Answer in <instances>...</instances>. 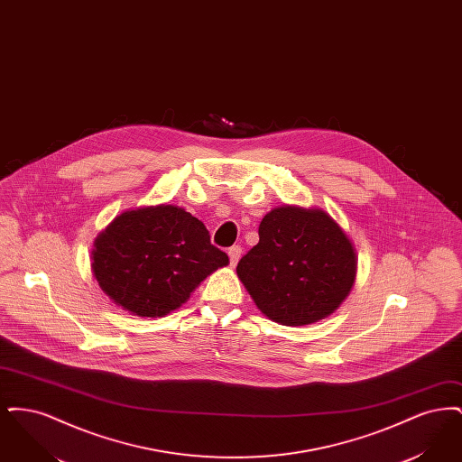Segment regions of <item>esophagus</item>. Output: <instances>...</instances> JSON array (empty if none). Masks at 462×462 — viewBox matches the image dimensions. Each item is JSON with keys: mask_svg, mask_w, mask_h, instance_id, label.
<instances>
[{"mask_svg": "<svg viewBox=\"0 0 462 462\" xmlns=\"http://www.w3.org/2000/svg\"><path fill=\"white\" fill-rule=\"evenodd\" d=\"M241 245H232V247L228 249V258H230V264H232V266H236V264H237L239 258H241Z\"/></svg>", "mask_w": 462, "mask_h": 462, "instance_id": "esophagus-1", "label": "esophagus"}]
</instances>
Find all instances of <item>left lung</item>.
I'll list each match as a JSON object with an SVG mask.
<instances>
[{"mask_svg": "<svg viewBox=\"0 0 462 462\" xmlns=\"http://www.w3.org/2000/svg\"><path fill=\"white\" fill-rule=\"evenodd\" d=\"M258 234L260 242L242 256L237 275L270 320L292 328L313 324L350 294L356 254L326 211L275 208Z\"/></svg>", "mask_w": 462, "mask_h": 462, "instance_id": "1", "label": "left lung"}]
</instances>
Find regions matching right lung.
I'll return each mask as SVG.
<instances>
[{
    "instance_id": "obj_1",
    "label": "right lung",
    "mask_w": 462,
    "mask_h": 462,
    "mask_svg": "<svg viewBox=\"0 0 462 462\" xmlns=\"http://www.w3.org/2000/svg\"><path fill=\"white\" fill-rule=\"evenodd\" d=\"M91 268L98 286L138 317H164L228 256L202 221L170 204L125 211L95 239Z\"/></svg>"
}]
</instances>
